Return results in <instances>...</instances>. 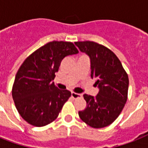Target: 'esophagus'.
<instances>
[{
    "mask_svg": "<svg viewBox=\"0 0 148 148\" xmlns=\"http://www.w3.org/2000/svg\"><path fill=\"white\" fill-rule=\"evenodd\" d=\"M71 97L74 99L77 98H80V97H82V95L81 94H78V93H75V92H72L71 93Z\"/></svg>",
    "mask_w": 148,
    "mask_h": 148,
    "instance_id": "esophagus-1",
    "label": "esophagus"
}]
</instances>
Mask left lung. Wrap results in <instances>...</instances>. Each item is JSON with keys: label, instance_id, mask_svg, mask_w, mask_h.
Returning <instances> with one entry per match:
<instances>
[{"label": "left lung", "instance_id": "1", "mask_svg": "<svg viewBox=\"0 0 148 148\" xmlns=\"http://www.w3.org/2000/svg\"><path fill=\"white\" fill-rule=\"evenodd\" d=\"M79 50L90 59V77L98 87L97 96L84 95L87 102L78 114L84 123L94 128L112 124L123 110L128 91V75L114 52L94 41L75 42Z\"/></svg>", "mask_w": 148, "mask_h": 148}]
</instances>
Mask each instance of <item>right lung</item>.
<instances>
[{"label": "right lung", "instance_id": "1", "mask_svg": "<svg viewBox=\"0 0 148 148\" xmlns=\"http://www.w3.org/2000/svg\"><path fill=\"white\" fill-rule=\"evenodd\" d=\"M77 53L73 43L54 40L23 62L15 77L12 97L18 113L28 124L43 127L58 117L71 93L58 89L52 81L63 59Z\"/></svg>", "mask_w": 148, "mask_h": 148}]
</instances>
